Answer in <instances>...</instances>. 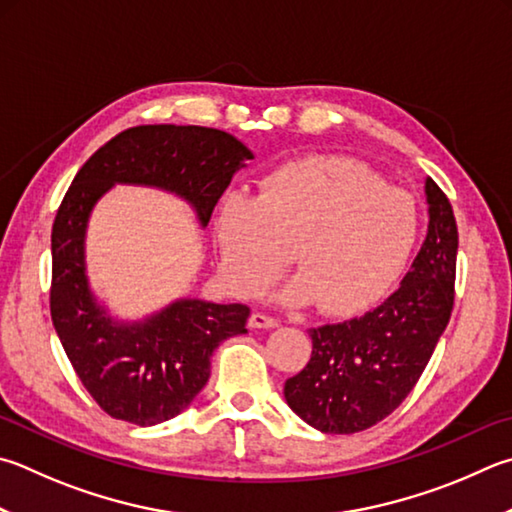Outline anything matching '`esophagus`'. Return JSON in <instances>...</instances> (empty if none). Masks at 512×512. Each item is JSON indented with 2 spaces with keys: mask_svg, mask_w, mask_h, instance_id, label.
<instances>
[{
  "mask_svg": "<svg viewBox=\"0 0 512 512\" xmlns=\"http://www.w3.org/2000/svg\"><path fill=\"white\" fill-rule=\"evenodd\" d=\"M248 327L250 329H275L277 327V320L273 318V315H266L262 311H255L253 315H250Z\"/></svg>",
  "mask_w": 512,
  "mask_h": 512,
  "instance_id": "obj_1",
  "label": "esophagus"
}]
</instances>
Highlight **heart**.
<instances>
[{
  "mask_svg": "<svg viewBox=\"0 0 512 512\" xmlns=\"http://www.w3.org/2000/svg\"><path fill=\"white\" fill-rule=\"evenodd\" d=\"M416 232L410 194L342 159L277 167L255 201L228 194L212 221L221 273L237 295L266 291L291 248L300 273L282 302L320 300L324 311L340 315L362 309L396 282Z\"/></svg>",
  "mask_w": 512,
  "mask_h": 512,
  "instance_id": "1",
  "label": "heart"
}]
</instances>
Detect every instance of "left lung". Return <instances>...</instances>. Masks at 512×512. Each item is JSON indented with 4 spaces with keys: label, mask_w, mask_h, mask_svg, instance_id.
<instances>
[{
    "label": "left lung",
    "mask_w": 512,
    "mask_h": 512,
    "mask_svg": "<svg viewBox=\"0 0 512 512\" xmlns=\"http://www.w3.org/2000/svg\"><path fill=\"white\" fill-rule=\"evenodd\" d=\"M430 226L401 288L360 318L309 329L311 360L284 383L291 410L324 434H353L401 405L430 362L454 304L459 232L448 197L425 179Z\"/></svg>",
    "instance_id": "1"
}]
</instances>
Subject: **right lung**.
<instances>
[{
	"mask_svg": "<svg viewBox=\"0 0 512 512\" xmlns=\"http://www.w3.org/2000/svg\"><path fill=\"white\" fill-rule=\"evenodd\" d=\"M253 152L221 129L138 125L111 138L80 167L51 232V320L67 358L102 412L156 425L188 407L210 378L226 338L246 333V304L176 300L143 322H118L89 288L85 235L111 185H150L190 203L208 226L221 194Z\"/></svg>",
	"mask_w": 512,
	"mask_h": 512,
	"instance_id": "right-lung-1",
	"label": "right lung"
}]
</instances>
